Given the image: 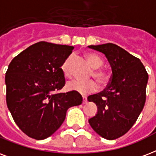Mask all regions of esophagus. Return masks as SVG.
I'll use <instances>...</instances> for the list:
<instances>
[{
  "label": "esophagus",
  "instance_id": "esophagus-1",
  "mask_svg": "<svg viewBox=\"0 0 156 156\" xmlns=\"http://www.w3.org/2000/svg\"><path fill=\"white\" fill-rule=\"evenodd\" d=\"M87 97H83V104H87Z\"/></svg>",
  "mask_w": 156,
  "mask_h": 156
}]
</instances>
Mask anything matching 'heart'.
I'll list each match as a JSON object with an SVG mask.
<instances>
[{
	"instance_id": "heart-1",
	"label": "heart",
	"mask_w": 156,
	"mask_h": 156,
	"mask_svg": "<svg viewBox=\"0 0 156 156\" xmlns=\"http://www.w3.org/2000/svg\"><path fill=\"white\" fill-rule=\"evenodd\" d=\"M87 59L88 60L89 64L91 65V67L94 69L92 73H91V76L94 77L101 84L106 83L109 79V75L105 71L100 69L104 64L103 60L98 55L95 54H87ZM70 59H71V56L69 57L61 66L63 73L67 78L71 76V72H70L69 69ZM66 87L69 91H75L77 93L81 94L83 96H86L87 94L94 92V91H97V89H98L97 83L94 80L82 81L78 80V79H73V80L69 81L67 83Z\"/></svg>"
}]
</instances>
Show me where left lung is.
<instances>
[{
	"mask_svg": "<svg viewBox=\"0 0 156 156\" xmlns=\"http://www.w3.org/2000/svg\"><path fill=\"white\" fill-rule=\"evenodd\" d=\"M88 47L103 53L112 69L104 91L87 97L98 109L89 123L100 136L115 140L127 133L141 114L146 102L148 73L138 58L115 44Z\"/></svg>",
	"mask_w": 156,
	"mask_h": 156,
	"instance_id": "left-lung-1",
	"label": "left lung"
}]
</instances>
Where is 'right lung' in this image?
<instances>
[{
    "instance_id": "1",
    "label": "right lung",
    "mask_w": 156,
    "mask_h": 156,
    "mask_svg": "<svg viewBox=\"0 0 156 156\" xmlns=\"http://www.w3.org/2000/svg\"><path fill=\"white\" fill-rule=\"evenodd\" d=\"M73 46L39 41L12 59L5 73L6 103L18 127L36 140L51 136L69 108L83 102L75 91L57 92L65 84L61 66Z\"/></svg>"
}]
</instances>
